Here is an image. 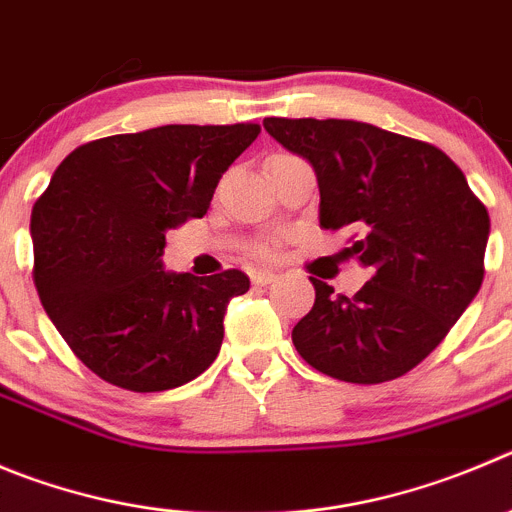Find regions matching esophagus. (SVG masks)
Listing matches in <instances>:
<instances>
[{
    "mask_svg": "<svg viewBox=\"0 0 512 512\" xmlns=\"http://www.w3.org/2000/svg\"><path fill=\"white\" fill-rule=\"evenodd\" d=\"M275 280H278V275H275V272H267V270L252 272V283L255 285H270V283H275Z\"/></svg>",
    "mask_w": 512,
    "mask_h": 512,
    "instance_id": "obj_1",
    "label": "esophagus"
}]
</instances>
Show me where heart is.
<instances>
[{
	"mask_svg": "<svg viewBox=\"0 0 512 512\" xmlns=\"http://www.w3.org/2000/svg\"><path fill=\"white\" fill-rule=\"evenodd\" d=\"M260 252H262V255H267V257L275 255V245H272V242H267V245L260 247Z\"/></svg>",
	"mask_w": 512,
	"mask_h": 512,
	"instance_id": "obj_1",
	"label": "heart"
}]
</instances>
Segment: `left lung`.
I'll return each instance as SVG.
<instances>
[{
	"label": "left lung",
	"instance_id": "obj_1",
	"mask_svg": "<svg viewBox=\"0 0 512 512\" xmlns=\"http://www.w3.org/2000/svg\"><path fill=\"white\" fill-rule=\"evenodd\" d=\"M262 126L310 161L321 227L353 232L346 255L371 272L356 295L310 278L315 303L293 328L295 348L348 384L399 379L442 343L480 290L485 204L432 143L338 118H265Z\"/></svg>",
	"mask_w": 512,
	"mask_h": 512
}]
</instances>
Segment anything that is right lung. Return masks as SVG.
I'll list each match as a JSON object with an SVG mask.
<instances>
[{"label":"right lung","mask_w":512,"mask_h":512,"mask_svg":"<svg viewBox=\"0 0 512 512\" xmlns=\"http://www.w3.org/2000/svg\"><path fill=\"white\" fill-rule=\"evenodd\" d=\"M257 123L159 126L78 146L32 207L37 295L93 374L166 391L212 366L224 310L250 290L242 270L166 272V232L204 217Z\"/></svg>","instance_id":"1"}]
</instances>
